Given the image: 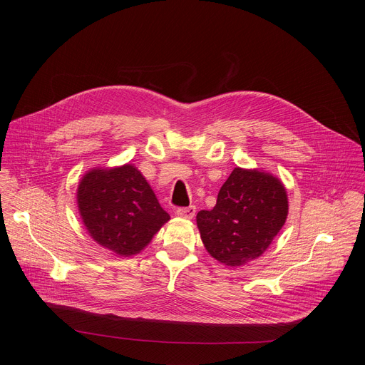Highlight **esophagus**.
I'll return each mask as SVG.
<instances>
[{"mask_svg": "<svg viewBox=\"0 0 365 365\" xmlns=\"http://www.w3.org/2000/svg\"><path fill=\"white\" fill-rule=\"evenodd\" d=\"M196 214V207L193 205L187 206V207H178L176 210V215L180 218H186V220H192Z\"/></svg>", "mask_w": 365, "mask_h": 365, "instance_id": "1", "label": "esophagus"}]
</instances>
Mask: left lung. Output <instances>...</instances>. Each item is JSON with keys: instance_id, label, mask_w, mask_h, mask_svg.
Instances as JSON below:
<instances>
[{"instance_id": "obj_1", "label": "left lung", "mask_w": 365, "mask_h": 365, "mask_svg": "<svg viewBox=\"0 0 365 365\" xmlns=\"http://www.w3.org/2000/svg\"><path fill=\"white\" fill-rule=\"evenodd\" d=\"M289 214L286 189L276 176L235 168L211 211H199L202 242L215 259L231 267L262 255L280 232Z\"/></svg>"}]
</instances>
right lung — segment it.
<instances>
[{"mask_svg": "<svg viewBox=\"0 0 365 365\" xmlns=\"http://www.w3.org/2000/svg\"><path fill=\"white\" fill-rule=\"evenodd\" d=\"M76 200L93 241L123 257L138 254L170 220L133 165L86 172L79 182Z\"/></svg>", "mask_w": 365, "mask_h": 365, "instance_id": "add662e5", "label": "right lung"}]
</instances>
